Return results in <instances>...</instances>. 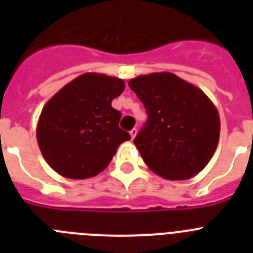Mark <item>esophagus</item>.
I'll return each mask as SVG.
<instances>
[{"mask_svg": "<svg viewBox=\"0 0 253 253\" xmlns=\"http://www.w3.org/2000/svg\"><path fill=\"white\" fill-rule=\"evenodd\" d=\"M137 133H138V130L135 128L134 129H131L130 130V135H131V139H134V138H135V135H137Z\"/></svg>", "mask_w": 253, "mask_h": 253, "instance_id": "esophagus-1", "label": "esophagus"}]
</instances>
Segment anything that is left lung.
I'll use <instances>...</instances> for the list:
<instances>
[{
	"instance_id": "1",
	"label": "left lung",
	"mask_w": 253,
	"mask_h": 253,
	"mask_svg": "<svg viewBox=\"0 0 253 253\" xmlns=\"http://www.w3.org/2000/svg\"><path fill=\"white\" fill-rule=\"evenodd\" d=\"M147 110L134 139L147 166L166 180H189L213 157L220 134L214 104L199 87L173 73L142 75L129 81Z\"/></svg>"
}]
</instances>
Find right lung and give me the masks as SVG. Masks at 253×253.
Masks as SVG:
<instances>
[{
    "label": "right lung",
    "mask_w": 253,
    "mask_h": 253,
    "mask_svg": "<svg viewBox=\"0 0 253 253\" xmlns=\"http://www.w3.org/2000/svg\"><path fill=\"white\" fill-rule=\"evenodd\" d=\"M124 87L118 77L84 73L46 102L37 139L55 172L73 180L93 177L109 166L118 147L130 139L119 128L122 114L111 106Z\"/></svg>",
    "instance_id": "obj_1"
}]
</instances>
